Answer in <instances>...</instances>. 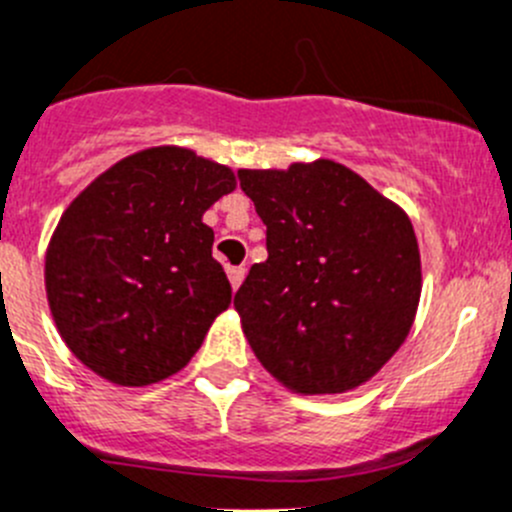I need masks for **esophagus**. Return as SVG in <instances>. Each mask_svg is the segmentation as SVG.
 I'll return each mask as SVG.
<instances>
[{
	"label": "esophagus",
	"instance_id": "1",
	"mask_svg": "<svg viewBox=\"0 0 512 512\" xmlns=\"http://www.w3.org/2000/svg\"><path fill=\"white\" fill-rule=\"evenodd\" d=\"M227 278H229V283H232V288L237 290L242 285V280H245V267L242 265L227 267Z\"/></svg>",
	"mask_w": 512,
	"mask_h": 512
}]
</instances>
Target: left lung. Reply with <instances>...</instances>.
Instances as JSON below:
<instances>
[{
  "label": "left lung",
  "mask_w": 512,
  "mask_h": 512,
  "mask_svg": "<svg viewBox=\"0 0 512 512\" xmlns=\"http://www.w3.org/2000/svg\"><path fill=\"white\" fill-rule=\"evenodd\" d=\"M265 222L267 260L234 308L260 364L298 394L369 381L412 328L422 290L409 217L336 161L237 171Z\"/></svg>",
  "instance_id": "1"
}]
</instances>
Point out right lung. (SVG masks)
<instances>
[{"instance_id": "1", "label": "right lung", "mask_w": 512, "mask_h": 512, "mask_svg": "<svg viewBox=\"0 0 512 512\" xmlns=\"http://www.w3.org/2000/svg\"><path fill=\"white\" fill-rule=\"evenodd\" d=\"M234 189L227 166L176 146L100 174L65 209L45 257L62 341L121 386L176 374L232 300L202 214Z\"/></svg>"}]
</instances>
